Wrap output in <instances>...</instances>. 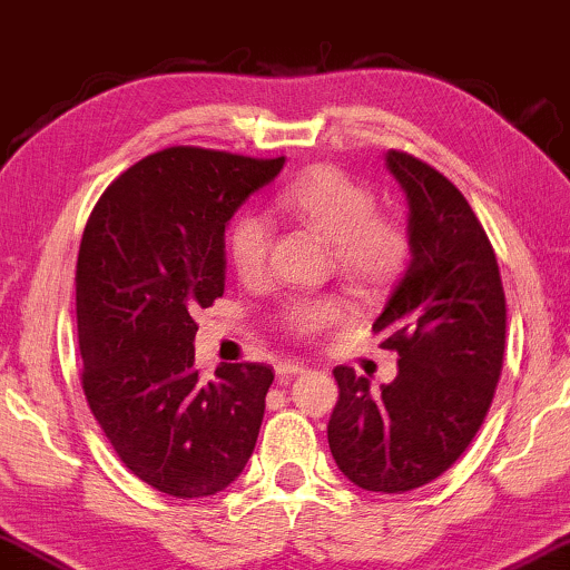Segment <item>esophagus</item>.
Listing matches in <instances>:
<instances>
[{"label": "esophagus", "instance_id": "34e87169", "mask_svg": "<svg viewBox=\"0 0 570 570\" xmlns=\"http://www.w3.org/2000/svg\"><path fill=\"white\" fill-rule=\"evenodd\" d=\"M277 370V377L279 381H287V377H295V375H303V373H308V367L305 365H301V362H279V365L275 367Z\"/></svg>", "mask_w": 570, "mask_h": 570}]
</instances>
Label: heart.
Masks as SVG:
<instances>
[{
  "label": "heart",
  "instance_id": "heart-1",
  "mask_svg": "<svg viewBox=\"0 0 570 570\" xmlns=\"http://www.w3.org/2000/svg\"><path fill=\"white\" fill-rule=\"evenodd\" d=\"M277 210L332 244L334 269L352 291L381 293L409 262V236L399 220L377 216L375 195L336 167L305 171L277 195ZM269 226L259 216H242L230 228L228 257L236 275L257 279L267 269ZM346 318L342 298H298L279 313V324L295 336H316Z\"/></svg>",
  "mask_w": 570,
  "mask_h": 570
}]
</instances>
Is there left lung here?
I'll return each instance as SVG.
<instances>
[{
    "label": "left lung",
    "instance_id": "8db88e82",
    "mask_svg": "<svg viewBox=\"0 0 570 570\" xmlns=\"http://www.w3.org/2000/svg\"><path fill=\"white\" fill-rule=\"evenodd\" d=\"M409 205L411 259L373 332L399 352L393 383L334 370L328 448L365 491L406 493L463 455L489 414L507 342L497 254L463 193L416 156L387 151Z\"/></svg>",
    "mask_w": 570,
    "mask_h": 570
}]
</instances>
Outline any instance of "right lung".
Masks as SVG:
<instances>
[{"mask_svg": "<svg viewBox=\"0 0 570 570\" xmlns=\"http://www.w3.org/2000/svg\"><path fill=\"white\" fill-rule=\"evenodd\" d=\"M285 167L208 148H164L105 189L81 236V387L130 473L177 499L242 475L257 444L272 367L195 370V313L226 287V228Z\"/></svg>", "mask_w": 570, "mask_h": 570, "instance_id": "add662e5", "label": "right lung"}]
</instances>
